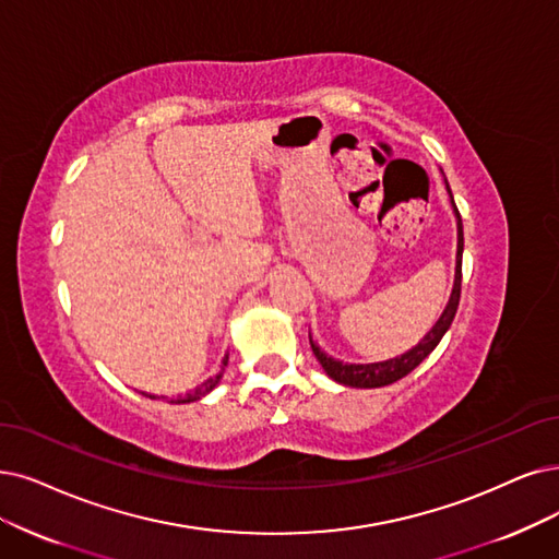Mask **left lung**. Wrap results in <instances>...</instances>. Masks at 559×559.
<instances>
[{"instance_id": "obj_1", "label": "left lung", "mask_w": 559, "mask_h": 559, "mask_svg": "<svg viewBox=\"0 0 559 559\" xmlns=\"http://www.w3.org/2000/svg\"><path fill=\"white\" fill-rule=\"evenodd\" d=\"M444 188H448L450 194V204L452 211L456 215V267H454V286H452V294L448 305H444L440 319L433 323V328L424 334V337L406 353H401L396 357H390V360L383 362H369V365H353V362H342L337 357L328 355L325 350H321V346L311 340L309 334V344L311 350H314L317 360L321 362L323 371L332 378L334 383L346 385V388H385L396 383L399 378L408 376L424 357H427L442 340V334L450 330L454 317H456V309H459V298H461V257H463V225H461V215L459 209L454 204V197L450 190L448 178H444Z\"/></svg>"}]
</instances>
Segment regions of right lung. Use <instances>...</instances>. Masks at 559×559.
<instances>
[{"mask_svg":"<svg viewBox=\"0 0 559 559\" xmlns=\"http://www.w3.org/2000/svg\"><path fill=\"white\" fill-rule=\"evenodd\" d=\"M227 362H229V355H225L222 357V371L219 373H215V376H211L209 381H204L202 385L199 388H194L190 394H186V396H181V399H176V401H171V404H190V401H199L202 396H206L219 381H222V373H225V367H227ZM146 396H151V399H158L155 394H146Z\"/></svg>","mask_w":559,"mask_h":559,"instance_id":"1","label":"right lung"}]
</instances>
